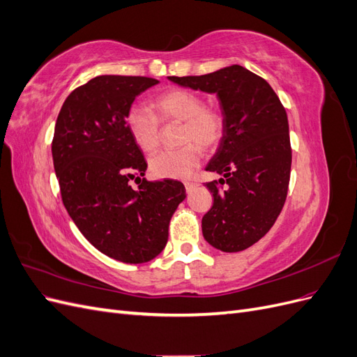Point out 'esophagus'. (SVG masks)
Wrapping results in <instances>:
<instances>
[{
	"label": "esophagus",
	"instance_id": "1",
	"mask_svg": "<svg viewBox=\"0 0 357 357\" xmlns=\"http://www.w3.org/2000/svg\"><path fill=\"white\" fill-rule=\"evenodd\" d=\"M185 188H186V192H192L193 189L197 188V183L195 181H186L185 183Z\"/></svg>",
	"mask_w": 357,
	"mask_h": 357
}]
</instances>
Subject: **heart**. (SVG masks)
<instances>
[{"label": "heart", "mask_w": 357, "mask_h": 357, "mask_svg": "<svg viewBox=\"0 0 357 357\" xmlns=\"http://www.w3.org/2000/svg\"><path fill=\"white\" fill-rule=\"evenodd\" d=\"M156 114L144 107H131L126 128L134 143L144 152H155L160 143V123H181L177 142L181 147L160 152L150 160V171L158 178H188L202 160V149L218 146L225 134V116L193 91L174 88L152 100Z\"/></svg>", "instance_id": "b5f03b06"}]
</instances>
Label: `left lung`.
Instances as JSON below:
<instances>
[{"mask_svg": "<svg viewBox=\"0 0 357 357\" xmlns=\"http://www.w3.org/2000/svg\"><path fill=\"white\" fill-rule=\"evenodd\" d=\"M168 79L219 96L225 134L205 169L223 178L205 183L214 201L202 234L218 250H245L273 228L286 202L291 147L284 107L266 80L241 66Z\"/></svg>", "mask_w": 357, "mask_h": 357, "instance_id": "left-lung-1", "label": "left lung"}]
</instances>
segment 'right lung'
I'll return each mask as SVG.
<instances>
[{"label": "right lung", "instance_id": "1", "mask_svg": "<svg viewBox=\"0 0 357 357\" xmlns=\"http://www.w3.org/2000/svg\"><path fill=\"white\" fill-rule=\"evenodd\" d=\"M156 79L98 75L74 89L58 114L53 167L70 218L93 247L125 264L156 257L186 198L183 183L147 181V162L126 128L135 96ZM140 180L135 191L128 180Z\"/></svg>", "mask_w": 357, "mask_h": 357}]
</instances>
